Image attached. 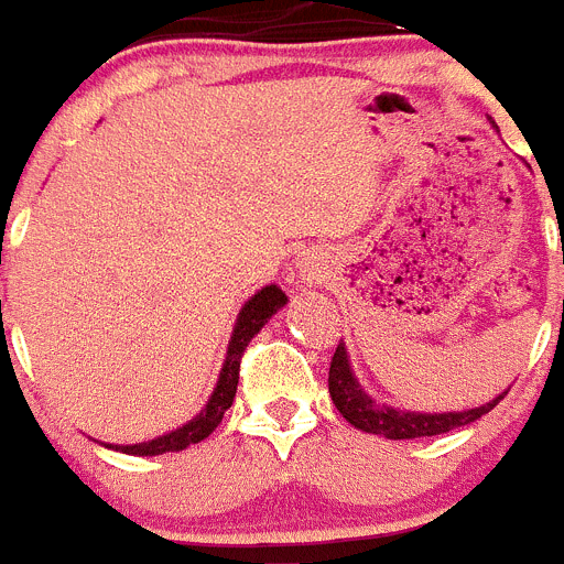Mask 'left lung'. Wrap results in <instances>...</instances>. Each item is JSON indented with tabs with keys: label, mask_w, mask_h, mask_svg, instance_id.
I'll return each mask as SVG.
<instances>
[{
	"label": "left lung",
	"mask_w": 564,
	"mask_h": 564,
	"mask_svg": "<svg viewBox=\"0 0 564 564\" xmlns=\"http://www.w3.org/2000/svg\"><path fill=\"white\" fill-rule=\"evenodd\" d=\"M329 397H333L340 416H344L349 425L358 427V431L377 433V436L386 438H422L438 436V433H451L456 431V427H464L469 425V422L481 420L484 413H489L500 400H503L506 391L495 397V400H489L487 405L467 408V411H397V408L375 402L364 389H360L358 377H355L352 366H349L346 346L338 344V349H335L333 355V364H329Z\"/></svg>",
	"instance_id": "left-lung-1"
}]
</instances>
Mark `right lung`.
Wrapping results in <instances>:
<instances>
[{"instance_id": "add662e5", "label": "right lung", "mask_w": 564, "mask_h": 564, "mask_svg": "<svg viewBox=\"0 0 564 564\" xmlns=\"http://www.w3.org/2000/svg\"><path fill=\"white\" fill-rule=\"evenodd\" d=\"M285 304H288V296L282 293V288L276 285H265L262 291H257L254 296L242 304L235 329H231V340H229V349H226V360H224V369H220L218 386H215V391H212L209 402L200 408L198 416H193L187 425L175 427V431L151 438V442L106 444V447L128 453V456H162V453L184 451V447H189V444H198L200 438L209 436V433L220 425V420H224V413L231 408V402H235L237 380H240V358L242 352H246L248 340L254 338V335L265 327L268 318H271L279 307H285Z\"/></svg>"}]
</instances>
